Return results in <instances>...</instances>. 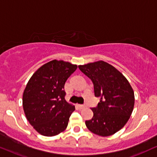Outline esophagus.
I'll list each match as a JSON object with an SVG mask.
<instances>
[{
  "label": "esophagus",
  "instance_id": "obj_1",
  "mask_svg": "<svg viewBox=\"0 0 157 157\" xmlns=\"http://www.w3.org/2000/svg\"><path fill=\"white\" fill-rule=\"evenodd\" d=\"M77 107H78L79 109H83L85 107V105H77Z\"/></svg>",
  "mask_w": 157,
  "mask_h": 157
}]
</instances>
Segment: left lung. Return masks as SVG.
<instances>
[{
  "label": "left lung",
  "mask_w": 157,
  "mask_h": 157,
  "mask_svg": "<svg viewBox=\"0 0 157 157\" xmlns=\"http://www.w3.org/2000/svg\"><path fill=\"white\" fill-rule=\"evenodd\" d=\"M91 80L95 97L100 98L94 116L86 121L91 132L107 137L119 131L129 119L135 105V94L129 81L110 64L100 60L78 66Z\"/></svg>",
  "instance_id": "1"
}]
</instances>
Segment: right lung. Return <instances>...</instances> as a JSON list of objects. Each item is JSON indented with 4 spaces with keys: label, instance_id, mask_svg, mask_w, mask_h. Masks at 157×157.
<instances>
[{
    "label": "right lung",
    "instance_id": "add662e5",
    "mask_svg": "<svg viewBox=\"0 0 157 157\" xmlns=\"http://www.w3.org/2000/svg\"><path fill=\"white\" fill-rule=\"evenodd\" d=\"M77 66L53 60L32 75L22 97V106L31 126L44 136L57 135L67 127L75 107L65 100L64 85Z\"/></svg>",
    "mask_w": 157,
    "mask_h": 157
}]
</instances>
